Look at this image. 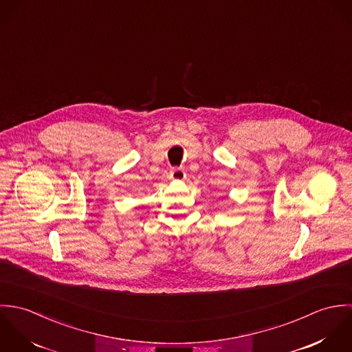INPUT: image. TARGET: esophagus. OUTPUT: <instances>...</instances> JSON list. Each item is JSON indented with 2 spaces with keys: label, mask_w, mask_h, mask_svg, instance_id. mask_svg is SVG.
I'll use <instances>...</instances> for the list:
<instances>
[{
  "label": "esophagus",
  "mask_w": 352,
  "mask_h": 352,
  "mask_svg": "<svg viewBox=\"0 0 352 352\" xmlns=\"http://www.w3.org/2000/svg\"><path fill=\"white\" fill-rule=\"evenodd\" d=\"M169 179L172 180H183L186 179V172L183 168H172L169 172Z\"/></svg>",
  "instance_id": "1"
}]
</instances>
